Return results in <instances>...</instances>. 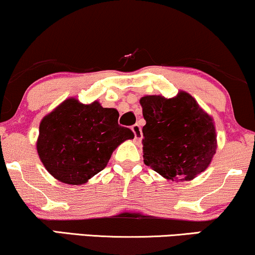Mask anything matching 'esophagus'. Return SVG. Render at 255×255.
<instances>
[{
    "instance_id": "34e87169",
    "label": "esophagus",
    "mask_w": 255,
    "mask_h": 255,
    "mask_svg": "<svg viewBox=\"0 0 255 255\" xmlns=\"http://www.w3.org/2000/svg\"><path fill=\"white\" fill-rule=\"evenodd\" d=\"M131 130H133V133L135 135V141H136V142H141V140H142V131H141L140 125L135 124L133 127H131Z\"/></svg>"
}]
</instances>
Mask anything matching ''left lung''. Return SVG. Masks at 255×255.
Masks as SVG:
<instances>
[{"label": "left lung", "mask_w": 255, "mask_h": 255, "mask_svg": "<svg viewBox=\"0 0 255 255\" xmlns=\"http://www.w3.org/2000/svg\"><path fill=\"white\" fill-rule=\"evenodd\" d=\"M143 161L163 178L191 180L207 168L217 149L213 120L188 93L141 98Z\"/></svg>", "instance_id": "1"}]
</instances>
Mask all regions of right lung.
Returning <instances> with one entry per match:
<instances>
[{
  "instance_id": "right-lung-1",
  "label": "right lung",
  "mask_w": 255,
  "mask_h": 255,
  "mask_svg": "<svg viewBox=\"0 0 255 255\" xmlns=\"http://www.w3.org/2000/svg\"><path fill=\"white\" fill-rule=\"evenodd\" d=\"M119 112L98 101L82 105L68 99L40 124L38 156L54 178L81 185L107 166L113 150L128 138L129 128L119 125Z\"/></svg>"
}]
</instances>
